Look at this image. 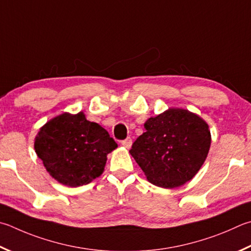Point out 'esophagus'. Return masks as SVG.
Here are the masks:
<instances>
[{
    "instance_id": "esophagus-1",
    "label": "esophagus",
    "mask_w": 251,
    "mask_h": 251,
    "mask_svg": "<svg viewBox=\"0 0 251 251\" xmlns=\"http://www.w3.org/2000/svg\"><path fill=\"white\" fill-rule=\"evenodd\" d=\"M131 145H133V140H131L130 137L126 138L125 140L122 141V146H123V147H124V148H126V149H129V148L131 147Z\"/></svg>"
}]
</instances>
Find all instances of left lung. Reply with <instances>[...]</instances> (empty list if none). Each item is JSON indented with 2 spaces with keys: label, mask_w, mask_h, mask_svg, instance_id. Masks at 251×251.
<instances>
[{
  "label": "left lung",
  "mask_w": 251,
  "mask_h": 251,
  "mask_svg": "<svg viewBox=\"0 0 251 251\" xmlns=\"http://www.w3.org/2000/svg\"><path fill=\"white\" fill-rule=\"evenodd\" d=\"M144 126L129 153L150 183L175 189L192 180L211 147L207 123L185 108L171 107Z\"/></svg>",
  "instance_id": "1"
}]
</instances>
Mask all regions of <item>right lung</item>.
<instances>
[{
  "instance_id": "right-lung-1",
  "label": "right lung",
  "mask_w": 251,
  "mask_h": 251,
  "mask_svg": "<svg viewBox=\"0 0 251 251\" xmlns=\"http://www.w3.org/2000/svg\"><path fill=\"white\" fill-rule=\"evenodd\" d=\"M35 151L54 180L76 188L102 175L107 154L117 148L115 140L83 112L62 113L39 129Z\"/></svg>"
}]
</instances>
